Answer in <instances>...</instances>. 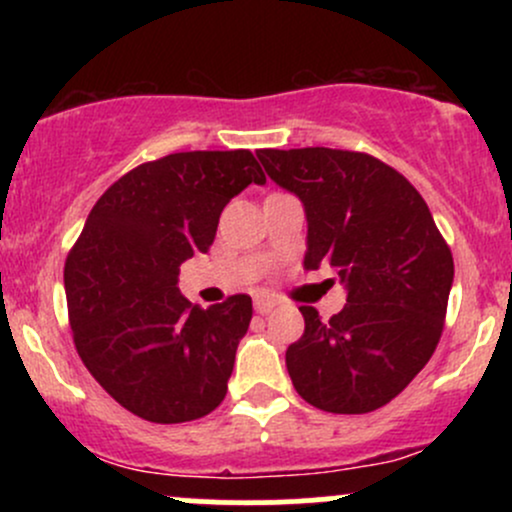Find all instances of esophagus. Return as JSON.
<instances>
[{"label":"esophagus","instance_id":"1","mask_svg":"<svg viewBox=\"0 0 512 512\" xmlns=\"http://www.w3.org/2000/svg\"><path fill=\"white\" fill-rule=\"evenodd\" d=\"M276 298H272V296H257L255 298V310L260 315H267V313H272V310L276 308Z\"/></svg>","mask_w":512,"mask_h":512}]
</instances>
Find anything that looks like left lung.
Masks as SVG:
<instances>
[{
  "label": "left lung",
  "mask_w": 512,
  "mask_h": 512,
  "mask_svg": "<svg viewBox=\"0 0 512 512\" xmlns=\"http://www.w3.org/2000/svg\"><path fill=\"white\" fill-rule=\"evenodd\" d=\"M276 185L301 199L305 269L330 264L346 305L330 320L301 305L305 332L286 349L291 383L332 414H366L397 397L436 351L452 289L450 248L416 187L356 151L262 149Z\"/></svg>",
  "instance_id": "8db88e82"
}]
</instances>
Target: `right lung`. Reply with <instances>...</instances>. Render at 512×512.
<instances>
[{"label": "right lung", "instance_id": "right-lung-1", "mask_svg": "<svg viewBox=\"0 0 512 512\" xmlns=\"http://www.w3.org/2000/svg\"><path fill=\"white\" fill-rule=\"evenodd\" d=\"M264 185L245 149L185 151L129 170L91 209L64 264L69 322L88 373L132 414L182 424L223 402L252 317L245 293L197 308L180 264L214 243L223 207Z\"/></svg>", "mask_w": 512, "mask_h": 512}]
</instances>
